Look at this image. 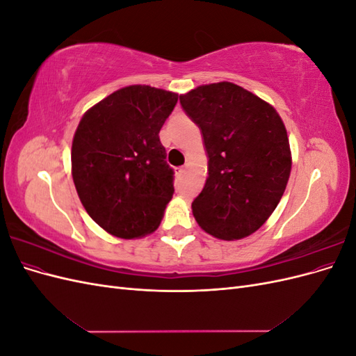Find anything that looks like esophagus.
<instances>
[{
    "label": "esophagus",
    "instance_id": "esophagus-1",
    "mask_svg": "<svg viewBox=\"0 0 356 356\" xmlns=\"http://www.w3.org/2000/svg\"><path fill=\"white\" fill-rule=\"evenodd\" d=\"M184 172H186V168H184V166L178 168V169H177V175H178V177H182V175H184Z\"/></svg>",
    "mask_w": 356,
    "mask_h": 356
}]
</instances>
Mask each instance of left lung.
Returning a JSON list of instances; mask_svg holds the SVG:
<instances>
[{"instance_id":"left-lung-1","label":"left lung","mask_w":356,"mask_h":356,"mask_svg":"<svg viewBox=\"0 0 356 356\" xmlns=\"http://www.w3.org/2000/svg\"><path fill=\"white\" fill-rule=\"evenodd\" d=\"M179 102L208 153V178L193 215L213 238L243 239L267 221L286 188L293 160L282 118L230 81L199 86Z\"/></svg>"}]
</instances>
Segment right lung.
<instances>
[{
    "mask_svg": "<svg viewBox=\"0 0 356 356\" xmlns=\"http://www.w3.org/2000/svg\"><path fill=\"white\" fill-rule=\"evenodd\" d=\"M177 101L174 92L127 86L86 111L74 134L75 190L90 218L117 238L153 233L174 195L159 132Z\"/></svg>",
    "mask_w": 356,
    "mask_h": 356,
    "instance_id": "obj_1",
    "label": "right lung"
}]
</instances>
